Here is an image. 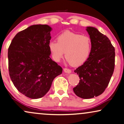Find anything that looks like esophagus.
<instances>
[{
	"mask_svg": "<svg viewBox=\"0 0 124 124\" xmlns=\"http://www.w3.org/2000/svg\"><path fill=\"white\" fill-rule=\"evenodd\" d=\"M63 71H64V72H66V73L70 74L71 72V70H70V69H66V68L63 69Z\"/></svg>",
	"mask_w": 124,
	"mask_h": 124,
	"instance_id": "esophagus-1",
	"label": "esophagus"
}]
</instances>
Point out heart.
Segmentation results:
<instances>
[{"instance_id":"heart-1","label":"heart","mask_w":124,"mask_h":124,"mask_svg":"<svg viewBox=\"0 0 124 124\" xmlns=\"http://www.w3.org/2000/svg\"><path fill=\"white\" fill-rule=\"evenodd\" d=\"M49 48L53 58L59 61L63 57L71 65L80 66L88 58L91 49V42L88 36L65 31L58 36L57 42L50 41Z\"/></svg>"}]
</instances>
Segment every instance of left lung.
I'll use <instances>...</instances> for the list:
<instances>
[{
  "mask_svg": "<svg viewBox=\"0 0 124 124\" xmlns=\"http://www.w3.org/2000/svg\"><path fill=\"white\" fill-rule=\"evenodd\" d=\"M91 49L87 61L74 71L79 83L73 91L82 99L98 96L108 86L115 69V50L106 36L95 27L87 26Z\"/></svg>",
  "mask_w": 124,
  "mask_h": 124,
  "instance_id": "8db88e82",
  "label": "left lung"
}]
</instances>
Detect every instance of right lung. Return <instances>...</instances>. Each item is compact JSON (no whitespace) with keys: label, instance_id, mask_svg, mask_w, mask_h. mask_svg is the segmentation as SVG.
<instances>
[{"label":"right lung","instance_id":"add662e5","mask_svg":"<svg viewBox=\"0 0 124 124\" xmlns=\"http://www.w3.org/2000/svg\"><path fill=\"white\" fill-rule=\"evenodd\" d=\"M52 30L47 25H33L16 34L8 48L11 79L28 98L45 96L54 79L62 72V67L50 58Z\"/></svg>","mask_w":124,"mask_h":124}]
</instances>
